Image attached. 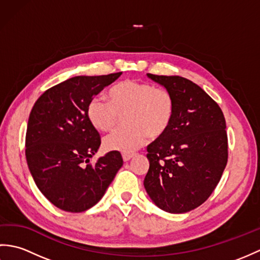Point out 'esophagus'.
I'll use <instances>...</instances> for the list:
<instances>
[{"instance_id": "obj_1", "label": "esophagus", "mask_w": 260, "mask_h": 260, "mask_svg": "<svg viewBox=\"0 0 260 260\" xmlns=\"http://www.w3.org/2000/svg\"><path fill=\"white\" fill-rule=\"evenodd\" d=\"M121 156H123V159L125 162L129 161V159L134 156V153H123L121 154Z\"/></svg>"}]
</instances>
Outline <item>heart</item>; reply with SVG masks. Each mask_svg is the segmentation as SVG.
<instances>
[{
	"mask_svg": "<svg viewBox=\"0 0 260 260\" xmlns=\"http://www.w3.org/2000/svg\"><path fill=\"white\" fill-rule=\"evenodd\" d=\"M86 113L99 132L112 131L120 116H125L126 127L105 137L104 147L106 151L133 153L145 144L148 136L155 140L167 133L175 114V101L167 88L127 79L110 88L108 101L93 97Z\"/></svg>",
	"mask_w": 260,
	"mask_h": 260,
	"instance_id": "heart-1",
	"label": "heart"
}]
</instances>
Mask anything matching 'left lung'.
Returning a JSON list of instances; mask_svg holds the SVG:
<instances>
[{
	"mask_svg": "<svg viewBox=\"0 0 260 260\" xmlns=\"http://www.w3.org/2000/svg\"><path fill=\"white\" fill-rule=\"evenodd\" d=\"M172 92L175 114L170 128L147 146V194L171 213H184L207 200L228 162V136L221 108L191 80L147 74Z\"/></svg>",
	"mask_w": 260,
	"mask_h": 260,
	"instance_id": "left-lung-1",
	"label": "left lung"
}]
</instances>
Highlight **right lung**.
I'll use <instances>...</instances> for the list:
<instances>
[{
    "label": "right lung",
    "instance_id": "obj_1",
    "mask_svg": "<svg viewBox=\"0 0 260 260\" xmlns=\"http://www.w3.org/2000/svg\"><path fill=\"white\" fill-rule=\"evenodd\" d=\"M120 75L73 77L49 88L31 109L27 167L38 189L63 211L82 212L95 206L123 165L116 151L89 162L102 142L86 113L93 96Z\"/></svg>",
    "mask_w": 260,
    "mask_h": 260
}]
</instances>
